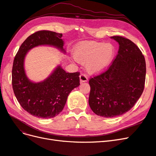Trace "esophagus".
Instances as JSON below:
<instances>
[{
	"mask_svg": "<svg viewBox=\"0 0 156 156\" xmlns=\"http://www.w3.org/2000/svg\"><path fill=\"white\" fill-rule=\"evenodd\" d=\"M79 77H80V82L81 83L87 82L88 81V77L85 73H81Z\"/></svg>",
	"mask_w": 156,
	"mask_h": 156,
	"instance_id": "34e87169",
	"label": "esophagus"
}]
</instances>
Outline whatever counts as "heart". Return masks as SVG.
I'll list each match as a JSON object with an SVG mask.
<instances>
[{
    "label": "heart",
    "instance_id": "1",
    "mask_svg": "<svg viewBox=\"0 0 156 156\" xmlns=\"http://www.w3.org/2000/svg\"><path fill=\"white\" fill-rule=\"evenodd\" d=\"M115 48L110 43L84 41L75 47L73 56L78 62H86L90 73H99L110 66L114 60Z\"/></svg>",
    "mask_w": 156,
    "mask_h": 156
}]
</instances>
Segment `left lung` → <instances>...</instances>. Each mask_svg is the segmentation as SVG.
I'll return each mask as SVG.
<instances>
[{"label":"left lung","instance_id":"8db88e82","mask_svg":"<svg viewBox=\"0 0 156 156\" xmlns=\"http://www.w3.org/2000/svg\"><path fill=\"white\" fill-rule=\"evenodd\" d=\"M115 58L105 71L89 79L88 103L98 116L112 118L129 111L142 95L146 79L144 56L133 41L121 36Z\"/></svg>","mask_w":156,"mask_h":156}]
</instances>
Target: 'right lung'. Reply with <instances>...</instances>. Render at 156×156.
<instances>
[{
    "mask_svg": "<svg viewBox=\"0 0 156 156\" xmlns=\"http://www.w3.org/2000/svg\"><path fill=\"white\" fill-rule=\"evenodd\" d=\"M62 34L39 30L21 44L14 58L12 83L13 92L21 106L29 114L51 119L62 111L69 94L80 84L79 72L66 73L60 66L40 83H32L26 76L24 59L27 51L37 45H50L64 51Z\"/></svg>",
    "mask_w": 156,
    "mask_h": 156,
    "instance_id": "add662e5",
    "label": "right lung"
}]
</instances>
